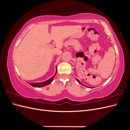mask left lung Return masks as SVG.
Wrapping results in <instances>:
<instances>
[{"label": "left lung", "instance_id": "1", "mask_svg": "<svg viewBox=\"0 0 130 130\" xmlns=\"http://www.w3.org/2000/svg\"><path fill=\"white\" fill-rule=\"evenodd\" d=\"M76 80H77V81H78V83H79V84H81V85H83V86H84V85H82V84H81V82H80V81H79V80H77V79H76Z\"/></svg>", "mask_w": 130, "mask_h": 130}]
</instances>
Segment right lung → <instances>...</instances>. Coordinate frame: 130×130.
<instances>
[{"label": "right lung", "instance_id": "add662e5", "mask_svg": "<svg viewBox=\"0 0 130 130\" xmlns=\"http://www.w3.org/2000/svg\"><path fill=\"white\" fill-rule=\"evenodd\" d=\"M56 69H57V68H56ZM56 72H57V70L56 72V73L54 75L46 81L42 82V83H30L29 84L31 86H33V87H43V86H46L48 85H49L51 83V82L53 81V80L54 79V77H55V76L56 75Z\"/></svg>", "mask_w": 130, "mask_h": 130}]
</instances>
